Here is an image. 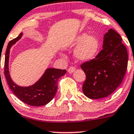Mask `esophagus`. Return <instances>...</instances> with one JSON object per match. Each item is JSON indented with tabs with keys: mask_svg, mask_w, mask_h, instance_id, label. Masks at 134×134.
Segmentation results:
<instances>
[{
	"mask_svg": "<svg viewBox=\"0 0 134 134\" xmlns=\"http://www.w3.org/2000/svg\"><path fill=\"white\" fill-rule=\"evenodd\" d=\"M75 70H76V68L74 67H70L67 69V71L69 73H72L73 72L75 71Z\"/></svg>",
	"mask_w": 134,
	"mask_h": 134,
	"instance_id": "34e87169",
	"label": "esophagus"
}]
</instances>
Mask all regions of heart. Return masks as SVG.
<instances>
[{"label":"heart","mask_w":134,"mask_h":134,"mask_svg":"<svg viewBox=\"0 0 134 134\" xmlns=\"http://www.w3.org/2000/svg\"><path fill=\"white\" fill-rule=\"evenodd\" d=\"M77 46L75 55L81 61H89L95 57L99 49V41L94 36H88L83 33L76 38L73 43Z\"/></svg>","instance_id":"heart-1"}]
</instances>
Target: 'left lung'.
<instances>
[{"mask_svg": "<svg viewBox=\"0 0 134 134\" xmlns=\"http://www.w3.org/2000/svg\"><path fill=\"white\" fill-rule=\"evenodd\" d=\"M118 33L110 29L104 35L103 49L81 68L86 74L83 92L87 97H106L121 85L128 65V53Z\"/></svg>", "mask_w": 134, "mask_h": 134, "instance_id": "8db88e82", "label": "left lung"}]
</instances>
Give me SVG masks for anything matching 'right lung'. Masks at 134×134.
<instances>
[{
    "mask_svg": "<svg viewBox=\"0 0 134 134\" xmlns=\"http://www.w3.org/2000/svg\"><path fill=\"white\" fill-rule=\"evenodd\" d=\"M22 33L8 43L5 55L4 75L8 84L14 95L20 100L32 106H41L49 103L55 97L58 88V79L64 76L66 70L49 68L40 79L33 85L27 87L20 86L13 81L9 72L8 64L10 48L21 39Z\"/></svg>",
    "mask_w": 134,
    "mask_h": 134,
    "instance_id": "right-lung-1",
    "label": "right lung"
}]
</instances>
